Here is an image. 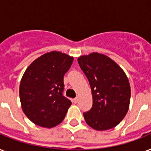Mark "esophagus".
I'll return each instance as SVG.
<instances>
[{"mask_svg":"<svg viewBox=\"0 0 151 151\" xmlns=\"http://www.w3.org/2000/svg\"><path fill=\"white\" fill-rule=\"evenodd\" d=\"M78 97H76L75 99H73V103H78Z\"/></svg>","mask_w":151,"mask_h":151,"instance_id":"obj_1","label":"esophagus"}]
</instances>
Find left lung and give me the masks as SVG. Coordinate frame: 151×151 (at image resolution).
Here are the masks:
<instances>
[{"label":"left lung","instance_id":"1","mask_svg":"<svg viewBox=\"0 0 151 151\" xmlns=\"http://www.w3.org/2000/svg\"><path fill=\"white\" fill-rule=\"evenodd\" d=\"M78 62L93 99L92 108L83 114L85 122L98 131L113 129L129 110L131 89L126 74L112 59L99 53L79 57Z\"/></svg>","mask_w":151,"mask_h":151}]
</instances>
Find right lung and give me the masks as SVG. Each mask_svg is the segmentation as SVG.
Listing matches in <instances>:
<instances>
[{"label":"right lung","mask_w":151,"mask_h":151,"mask_svg":"<svg viewBox=\"0 0 151 151\" xmlns=\"http://www.w3.org/2000/svg\"><path fill=\"white\" fill-rule=\"evenodd\" d=\"M73 58L51 52L34 60L25 71L19 86L23 112L39 126L52 128L60 124L71 101L63 96V77Z\"/></svg>","instance_id":"1"}]
</instances>
